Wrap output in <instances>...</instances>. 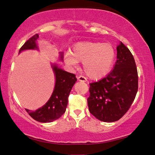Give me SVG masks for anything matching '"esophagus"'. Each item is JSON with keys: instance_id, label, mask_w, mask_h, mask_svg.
Instances as JSON below:
<instances>
[{"instance_id": "1", "label": "esophagus", "mask_w": 155, "mask_h": 155, "mask_svg": "<svg viewBox=\"0 0 155 155\" xmlns=\"http://www.w3.org/2000/svg\"><path fill=\"white\" fill-rule=\"evenodd\" d=\"M77 79L78 81H81V82H86V78H85L83 76H78L77 77Z\"/></svg>"}]
</instances>
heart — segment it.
<instances>
[{
	"label": "heart",
	"mask_w": 155,
	"mask_h": 155,
	"mask_svg": "<svg viewBox=\"0 0 155 155\" xmlns=\"http://www.w3.org/2000/svg\"><path fill=\"white\" fill-rule=\"evenodd\" d=\"M115 58V51L108 43L79 42L72 47L71 53L64 56L66 63L74 66L83 62V69L92 80H99L110 72Z\"/></svg>",
	"instance_id": "heart-1"
}]
</instances>
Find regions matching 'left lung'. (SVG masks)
I'll return each mask as SVG.
<instances>
[{"instance_id":"8db88e82","label":"left lung","mask_w":155,"mask_h":155,"mask_svg":"<svg viewBox=\"0 0 155 155\" xmlns=\"http://www.w3.org/2000/svg\"><path fill=\"white\" fill-rule=\"evenodd\" d=\"M113 71L103 79L90 83L87 98L90 113L103 122L119 120L129 109L138 91V72L133 56L120 42Z\"/></svg>"}]
</instances>
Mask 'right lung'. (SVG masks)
Listing matches in <instances>:
<instances>
[{
	"label": "right lung",
	"mask_w": 155,
	"mask_h": 155,
	"mask_svg": "<svg viewBox=\"0 0 155 155\" xmlns=\"http://www.w3.org/2000/svg\"><path fill=\"white\" fill-rule=\"evenodd\" d=\"M38 34L32 36L20 48L18 53L25 50H38ZM60 59L63 60L62 52L60 53ZM51 67L55 76V86L51 98L44 106L35 111L26 109L32 118L41 123H51L58 119L65 113L69 94L77 81L75 74L58 68L57 64H52Z\"/></svg>",
	"instance_id": "1"
}]
</instances>
